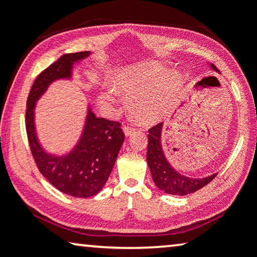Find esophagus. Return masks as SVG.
<instances>
[{
	"label": "esophagus",
	"instance_id": "1",
	"mask_svg": "<svg viewBox=\"0 0 257 257\" xmlns=\"http://www.w3.org/2000/svg\"><path fill=\"white\" fill-rule=\"evenodd\" d=\"M134 132H135V129H134V128L128 127V125H123V133H124V135L127 136V137L132 135Z\"/></svg>",
	"mask_w": 257,
	"mask_h": 257
}]
</instances>
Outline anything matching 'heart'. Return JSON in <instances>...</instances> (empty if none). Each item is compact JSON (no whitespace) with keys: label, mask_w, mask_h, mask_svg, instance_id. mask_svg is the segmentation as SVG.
<instances>
[{"label":"heart","mask_w":257,"mask_h":257,"mask_svg":"<svg viewBox=\"0 0 257 257\" xmlns=\"http://www.w3.org/2000/svg\"><path fill=\"white\" fill-rule=\"evenodd\" d=\"M164 68L133 71L120 77L119 88L128 98L130 113L137 120L152 122L164 115L174 104L177 91L176 81H169ZM108 91L100 96L103 106L112 104Z\"/></svg>","instance_id":"1"}]
</instances>
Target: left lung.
<instances>
[{"mask_svg": "<svg viewBox=\"0 0 257 257\" xmlns=\"http://www.w3.org/2000/svg\"><path fill=\"white\" fill-rule=\"evenodd\" d=\"M210 67L218 72L214 64H210ZM162 129H164V122L154 125L149 130L148 156H146V161H148L153 182L159 190L164 191L167 194L186 195L200 190L216 177L217 173L203 178H193L178 173L169 164L165 156L161 145Z\"/></svg>", "mask_w": 257, "mask_h": 257, "instance_id": "1", "label": "left lung"}]
</instances>
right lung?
I'll list each match as a JSON object with an SVG mask.
<instances>
[{"instance_id": "obj_1", "label": "right lung", "mask_w": 257, "mask_h": 257, "mask_svg": "<svg viewBox=\"0 0 257 257\" xmlns=\"http://www.w3.org/2000/svg\"><path fill=\"white\" fill-rule=\"evenodd\" d=\"M90 51L63 55L41 72L27 98L26 132L32 154L39 170L57 190L75 198H89L103 189L111 175L124 141L121 123L97 117L88 107L80 140L63 156L48 153L40 144L35 129V106L54 81L71 79L73 66L90 56Z\"/></svg>"}]
</instances>
